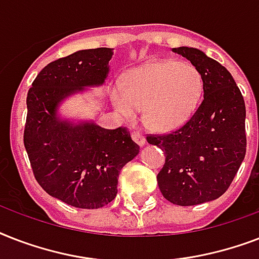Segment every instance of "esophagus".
Listing matches in <instances>:
<instances>
[{
  "mask_svg": "<svg viewBox=\"0 0 259 259\" xmlns=\"http://www.w3.org/2000/svg\"><path fill=\"white\" fill-rule=\"evenodd\" d=\"M132 138H133V141L140 146H144L146 144L145 137H144L140 132H133V133H132Z\"/></svg>",
  "mask_w": 259,
  "mask_h": 259,
  "instance_id": "esophagus-1",
  "label": "esophagus"
}]
</instances>
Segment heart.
I'll return each mask as SVG.
<instances>
[{
  "mask_svg": "<svg viewBox=\"0 0 259 259\" xmlns=\"http://www.w3.org/2000/svg\"><path fill=\"white\" fill-rule=\"evenodd\" d=\"M204 80L196 67L177 60H154L127 71L111 90L114 107L126 118L142 119L154 132H172L196 111Z\"/></svg>",
  "mask_w": 259,
  "mask_h": 259,
  "instance_id": "b5f03b06",
  "label": "heart"
}]
</instances>
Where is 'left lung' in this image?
I'll return each instance as SVG.
<instances>
[{
	"mask_svg": "<svg viewBox=\"0 0 259 259\" xmlns=\"http://www.w3.org/2000/svg\"><path fill=\"white\" fill-rule=\"evenodd\" d=\"M172 51L200 71L204 98L180 129L146 140L165 152L157 175L162 196L173 204L196 205L222 196L245 158V101L221 63L196 48Z\"/></svg>",
	"mask_w": 259,
	"mask_h": 259,
	"instance_id": "obj_1",
	"label": "left lung"
}]
</instances>
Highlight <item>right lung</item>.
I'll return each mask as SVG.
<instances>
[{
	"mask_svg": "<svg viewBox=\"0 0 259 259\" xmlns=\"http://www.w3.org/2000/svg\"><path fill=\"white\" fill-rule=\"evenodd\" d=\"M113 54L95 48L58 59L40 71L26 97L24 145L34 177L48 195L76 208L114 200L119 172L140 153L127 127L103 129L59 113L67 98L105 84Z\"/></svg>",
	"mask_w": 259,
	"mask_h": 259,
	"instance_id": "add662e5",
	"label": "right lung"
}]
</instances>
